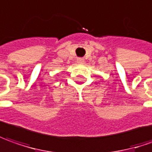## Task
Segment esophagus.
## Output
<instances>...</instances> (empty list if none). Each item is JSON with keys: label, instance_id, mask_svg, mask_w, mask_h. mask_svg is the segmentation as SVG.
<instances>
[{"label": "esophagus", "instance_id": "esophagus-1", "mask_svg": "<svg viewBox=\"0 0 152 152\" xmlns=\"http://www.w3.org/2000/svg\"><path fill=\"white\" fill-rule=\"evenodd\" d=\"M76 61L78 64H83L85 62V60L83 58H77Z\"/></svg>", "mask_w": 152, "mask_h": 152}]
</instances>
